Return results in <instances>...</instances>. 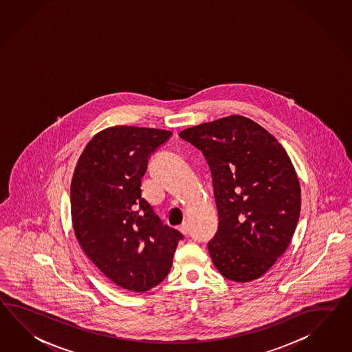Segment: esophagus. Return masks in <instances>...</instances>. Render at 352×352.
<instances>
[{
    "label": "esophagus",
    "mask_w": 352,
    "mask_h": 352,
    "mask_svg": "<svg viewBox=\"0 0 352 352\" xmlns=\"http://www.w3.org/2000/svg\"><path fill=\"white\" fill-rule=\"evenodd\" d=\"M179 230H180V232H183V234H184V235H187V234H188V232H189L188 223H182V225H180V226H179Z\"/></svg>",
    "instance_id": "1"
}]
</instances>
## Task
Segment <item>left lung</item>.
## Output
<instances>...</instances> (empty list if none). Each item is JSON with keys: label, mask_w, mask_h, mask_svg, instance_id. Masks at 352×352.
Listing matches in <instances>:
<instances>
[{"label": "left lung", "mask_w": 352, "mask_h": 352, "mask_svg": "<svg viewBox=\"0 0 352 352\" xmlns=\"http://www.w3.org/2000/svg\"><path fill=\"white\" fill-rule=\"evenodd\" d=\"M212 175L219 226L207 243L214 266L235 283L253 281L289 247L300 216L299 180L277 140L241 116L184 129Z\"/></svg>", "instance_id": "left-lung-1"}]
</instances>
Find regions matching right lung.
Wrapping results in <instances>:
<instances>
[{"instance_id":"right-lung-1","label":"right lung","mask_w":352,"mask_h":352,"mask_svg":"<svg viewBox=\"0 0 352 352\" xmlns=\"http://www.w3.org/2000/svg\"><path fill=\"white\" fill-rule=\"evenodd\" d=\"M170 138L164 129H104L86 145L71 182V216L81 248L129 292H147L162 283L184 239L141 197L148 159Z\"/></svg>"}]
</instances>
